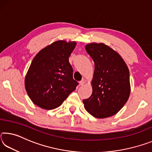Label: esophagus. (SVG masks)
Returning a JSON list of instances; mask_svg holds the SVG:
<instances>
[{"instance_id": "obj_1", "label": "esophagus", "mask_w": 152, "mask_h": 152, "mask_svg": "<svg viewBox=\"0 0 152 152\" xmlns=\"http://www.w3.org/2000/svg\"><path fill=\"white\" fill-rule=\"evenodd\" d=\"M84 84H85V81H84V80H82V81L79 82V85L80 86H83Z\"/></svg>"}]
</instances>
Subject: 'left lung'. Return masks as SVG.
<instances>
[{
	"label": "left lung",
	"mask_w": 152,
	"mask_h": 152,
	"mask_svg": "<svg viewBox=\"0 0 152 152\" xmlns=\"http://www.w3.org/2000/svg\"><path fill=\"white\" fill-rule=\"evenodd\" d=\"M85 49L94 62L91 81L92 93L83 100L84 108L98 119H104L119 111L131 92L129 70L116 51L103 43H91Z\"/></svg>",
	"instance_id": "8db88e82"
}]
</instances>
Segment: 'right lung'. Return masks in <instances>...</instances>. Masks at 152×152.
I'll list each match as a JSON object with an SVG mask.
<instances>
[{
	"label": "right lung",
	"instance_id": "1",
	"mask_svg": "<svg viewBox=\"0 0 152 152\" xmlns=\"http://www.w3.org/2000/svg\"><path fill=\"white\" fill-rule=\"evenodd\" d=\"M76 42L59 40L46 46L33 58L25 78L28 96L35 105L45 110L60 107L78 82L73 79L69 57Z\"/></svg>",
	"mask_w": 152,
	"mask_h": 152
}]
</instances>
